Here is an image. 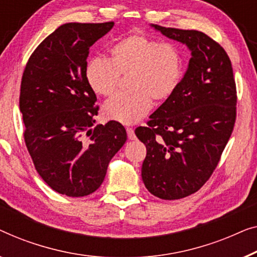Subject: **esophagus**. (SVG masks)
Masks as SVG:
<instances>
[{
	"label": "esophagus",
	"instance_id": "esophagus-1",
	"mask_svg": "<svg viewBox=\"0 0 257 257\" xmlns=\"http://www.w3.org/2000/svg\"><path fill=\"white\" fill-rule=\"evenodd\" d=\"M127 134H128V139L129 140H135V133H134L133 128H127Z\"/></svg>",
	"mask_w": 257,
	"mask_h": 257
}]
</instances>
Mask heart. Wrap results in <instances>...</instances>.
Wrapping results in <instances>:
<instances>
[{"mask_svg":"<svg viewBox=\"0 0 257 257\" xmlns=\"http://www.w3.org/2000/svg\"><path fill=\"white\" fill-rule=\"evenodd\" d=\"M185 71L184 55L173 43L148 36H125L109 48V59L93 58L85 67V80L97 95L116 91L120 75H128V92L103 104L108 120L133 124L146 116L155 101L168 100L179 87Z\"/></svg>","mask_w":257,"mask_h":257,"instance_id":"heart-1","label":"heart"}]
</instances>
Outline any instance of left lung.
Listing matches in <instances>:
<instances>
[{"instance_id":"8db88e82","label":"left lung","mask_w":257,"mask_h":257,"mask_svg":"<svg viewBox=\"0 0 257 257\" xmlns=\"http://www.w3.org/2000/svg\"><path fill=\"white\" fill-rule=\"evenodd\" d=\"M150 27L191 51L179 87L135 130L147 147L144 185L175 200L197 192L218 165L235 123V80L226 51L204 32Z\"/></svg>"}]
</instances>
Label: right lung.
I'll return each instance as SVG.
<instances>
[{
  "instance_id": "1",
  "label": "right lung",
  "mask_w": 257,
  "mask_h": 257,
  "mask_svg": "<svg viewBox=\"0 0 257 257\" xmlns=\"http://www.w3.org/2000/svg\"><path fill=\"white\" fill-rule=\"evenodd\" d=\"M113 27L114 22L60 25L35 50L22 77L28 151L43 180L67 197L99 189L110 160L127 141L116 121L92 128L99 107L85 80L89 48Z\"/></svg>"
}]
</instances>
